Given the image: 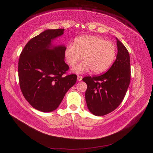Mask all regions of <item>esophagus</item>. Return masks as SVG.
<instances>
[{"label": "esophagus", "mask_w": 153, "mask_h": 153, "mask_svg": "<svg viewBox=\"0 0 153 153\" xmlns=\"http://www.w3.org/2000/svg\"><path fill=\"white\" fill-rule=\"evenodd\" d=\"M82 80V76L79 75V76H77V80L78 81H81Z\"/></svg>", "instance_id": "34e87169"}]
</instances>
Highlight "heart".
Segmentation results:
<instances>
[{
    "instance_id": "obj_1",
    "label": "heart",
    "mask_w": 153,
    "mask_h": 153,
    "mask_svg": "<svg viewBox=\"0 0 153 153\" xmlns=\"http://www.w3.org/2000/svg\"><path fill=\"white\" fill-rule=\"evenodd\" d=\"M117 49L110 41L100 36L87 35L78 37L74 44L69 43L65 50L66 60L70 66H75L83 57L84 61L73 69L76 73L91 71L101 73L111 66L114 62Z\"/></svg>"
}]
</instances>
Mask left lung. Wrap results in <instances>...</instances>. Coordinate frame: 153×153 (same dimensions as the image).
I'll return each instance as SVG.
<instances>
[{
	"instance_id": "obj_1",
	"label": "left lung",
	"mask_w": 153,
	"mask_h": 153,
	"mask_svg": "<svg viewBox=\"0 0 153 153\" xmlns=\"http://www.w3.org/2000/svg\"><path fill=\"white\" fill-rule=\"evenodd\" d=\"M117 55L112 66L100 76H85V97L90 112L97 116L112 112L121 103L131 78L130 58L128 50L117 38Z\"/></svg>"
}]
</instances>
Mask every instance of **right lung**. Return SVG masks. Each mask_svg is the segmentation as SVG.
I'll list each match as a JSON object with an SVG mask.
<instances>
[{"instance_id":"obj_1","label":"right lung","mask_w":153,"mask_h":153,"mask_svg":"<svg viewBox=\"0 0 153 153\" xmlns=\"http://www.w3.org/2000/svg\"><path fill=\"white\" fill-rule=\"evenodd\" d=\"M64 29H47L32 38L22 51L18 61L20 89L25 100L36 110L50 112L56 110L64 95L75 85L77 76L66 75V47L52 46V41Z\"/></svg>"}]
</instances>
